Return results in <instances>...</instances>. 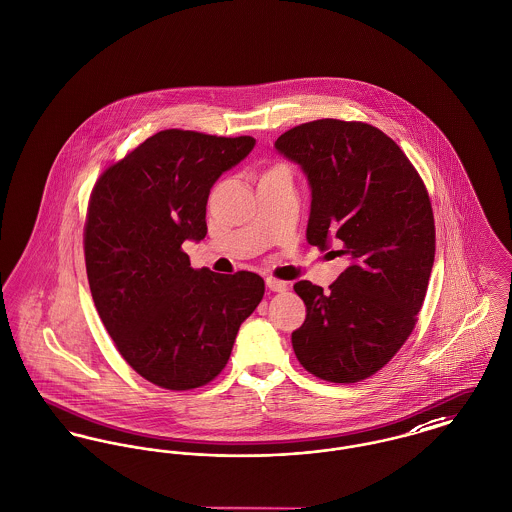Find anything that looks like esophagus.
I'll list each match as a JSON object with an SVG mask.
<instances>
[{"label": "esophagus", "instance_id": "obj_1", "mask_svg": "<svg viewBox=\"0 0 512 512\" xmlns=\"http://www.w3.org/2000/svg\"><path fill=\"white\" fill-rule=\"evenodd\" d=\"M266 285H268V289L273 291V293H283V291L289 289V283H287V281H279V279H275V277H268V279H266Z\"/></svg>", "mask_w": 512, "mask_h": 512}]
</instances>
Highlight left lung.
<instances>
[{
    "instance_id": "8db88e82",
    "label": "left lung",
    "mask_w": 512,
    "mask_h": 512,
    "mask_svg": "<svg viewBox=\"0 0 512 512\" xmlns=\"http://www.w3.org/2000/svg\"><path fill=\"white\" fill-rule=\"evenodd\" d=\"M275 149L307 174L308 244L347 256L324 291L295 283L307 318L291 341L310 375L349 384L380 371L408 340L435 260L427 188L384 132L334 118L291 128Z\"/></svg>"
}]
</instances>
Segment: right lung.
<instances>
[{"instance_id": "obj_1", "label": "right lung", "mask_w": 512, "mask_h": 512, "mask_svg": "<svg viewBox=\"0 0 512 512\" xmlns=\"http://www.w3.org/2000/svg\"><path fill=\"white\" fill-rule=\"evenodd\" d=\"M254 145L250 136L163 130L91 192L83 246L95 307L126 363L161 388L192 390L219 375L264 297L258 273L194 270L182 250L207 235L211 186Z\"/></svg>"}]
</instances>
